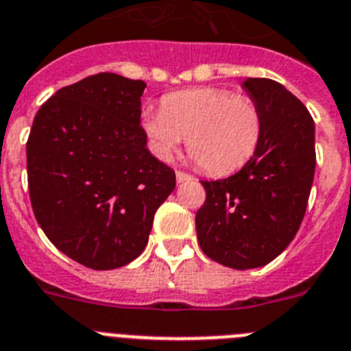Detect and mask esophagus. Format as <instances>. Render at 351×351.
Segmentation results:
<instances>
[{"mask_svg": "<svg viewBox=\"0 0 351 351\" xmlns=\"http://www.w3.org/2000/svg\"><path fill=\"white\" fill-rule=\"evenodd\" d=\"M191 178H193V176L187 175V173L176 171V182H178V184H182V182H187V180H191Z\"/></svg>", "mask_w": 351, "mask_h": 351, "instance_id": "esophagus-1", "label": "esophagus"}]
</instances>
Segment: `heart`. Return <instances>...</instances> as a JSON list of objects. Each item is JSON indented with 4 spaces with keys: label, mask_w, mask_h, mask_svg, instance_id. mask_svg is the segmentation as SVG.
Segmentation results:
<instances>
[{
    "label": "heart",
    "mask_w": 351,
    "mask_h": 351,
    "mask_svg": "<svg viewBox=\"0 0 351 351\" xmlns=\"http://www.w3.org/2000/svg\"><path fill=\"white\" fill-rule=\"evenodd\" d=\"M143 130L160 160H171L187 138L194 160L210 175H228L254 155L261 138L260 109L247 97L222 88L176 91L162 111L143 114Z\"/></svg>",
    "instance_id": "heart-1"
}]
</instances>
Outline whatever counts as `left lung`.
<instances>
[{
    "instance_id": "8db88e82",
    "label": "left lung",
    "mask_w": 351,
    "mask_h": 351,
    "mask_svg": "<svg viewBox=\"0 0 351 351\" xmlns=\"http://www.w3.org/2000/svg\"><path fill=\"white\" fill-rule=\"evenodd\" d=\"M261 114V138L239 173L201 182L206 199L196 213L197 240L208 258L247 270L270 263L295 239L315 180V121L277 81L240 83Z\"/></svg>"
}]
</instances>
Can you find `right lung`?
I'll return each instance as SVG.
<instances>
[{"label": "right lung", "mask_w": 351, "mask_h": 351, "mask_svg": "<svg viewBox=\"0 0 351 351\" xmlns=\"http://www.w3.org/2000/svg\"><path fill=\"white\" fill-rule=\"evenodd\" d=\"M146 84L90 75L58 90L33 120L26 157L35 217L63 254L112 270L145 251L176 176L146 148Z\"/></svg>", "instance_id": "right-lung-1"}]
</instances>
